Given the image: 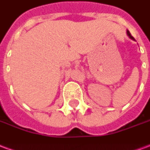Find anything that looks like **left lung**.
<instances>
[{
	"instance_id": "obj_1",
	"label": "left lung",
	"mask_w": 150,
	"mask_h": 150,
	"mask_svg": "<svg viewBox=\"0 0 150 150\" xmlns=\"http://www.w3.org/2000/svg\"><path fill=\"white\" fill-rule=\"evenodd\" d=\"M127 35H128V36H129V38H131V39L134 40V38L132 37V35H131V34H130V32H129V30H127Z\"/></svg>"
}]
</instances>
